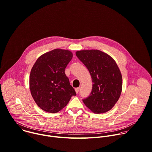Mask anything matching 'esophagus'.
Wrapping results in <instances>:
<instances>
[{
    "instance_id": "esophagus-1",
    "label": "esophagus",
    "mask_w": 152,
    "mask_h": 152,
    "mask_svg": "<svg viewBox=\"0 0 152 152\" xmlns=\"http://www.w3.org/2000/svg\"><path fill=\"white\" fill-rule=\"evenodd\" d=\"M75 92H76L77 93H78L79 92V90H80V87H77V88H75Z\"/></svg>"
}]
</instances>
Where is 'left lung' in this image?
Masks as SVG:
<instances>
[{"label":"left lung","instance_id":"obj_1","mask_svg":"<svg viewBox=\"0 0 152 152\" xmlns=\"http://www.w3.org/2000/svg\"><path fill=\"white\" fill-rule=\"evenodd\" d=\"M75 53L88 69L93 83L90 94L83 99L84 103L95 113L109 111L118 100L122 91V75L116 63L99 50H80Z\"/></svg>","mask_w":152,"mask_h":152}]
</instances>
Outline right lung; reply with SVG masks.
<instances>
[{
  "label": "right lung",
  "mask_w": 152,
  "mask_h": 152,
  "mask_svg": "<svg viewBox=\"0 0 152 152\" xmlns=\"http://www.w3.org/2000/svg\"><path fill=\"white\" fill-rule=\"evenodd\" d=\"M72 53L56 49L40 56L30 75V89L37 106L44 111L56 113L76 96L65 73Z\"/></svg>",
  "instance_id": "add662e5"
}]
</instances>
